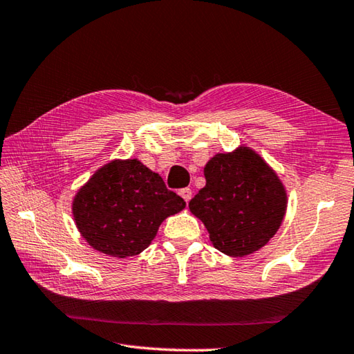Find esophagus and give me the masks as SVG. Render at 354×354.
Returning <instances> with one entry per match:
<instances>
[{
    "label": "esophagus",
    "instance_id": "1",
    "mask_svg": "<svg viewBox=\"0 0 354 354\" xmlns=\"http://www.w3.org/2000/svg\"><path fill=\"white\" fill-rule=\"evenodd\" d=\"M179 194H180V197H183L185 202H188V201L192 199V190H190V188H180Z\"/></svg>",
    "mask_w": 354,
    "mask_h": 354
}]
</instances>
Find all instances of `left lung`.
Segmentation results:
<instances>
[{
	"label": "left lung",
	"mask_w": 354,
	"mask_h": 354,
	"mask_svg": "<svg viewBox=\"0 0 354 354\" xmlns=\"http://www.w3.org/2000/svg\"><path fill=\"white\" fill-rule=\"evenodd\" d=\"M207 185L188 203L214 248L244 257L266 245L281 226L286 193L277 175L249 147L217 153L205 166Z\"/></svg>",
	"instance_id": "8db88e82"
}]
</instances>
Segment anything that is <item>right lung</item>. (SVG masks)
<instances>
[{"mask_svg": "<svg viewBox=\"0 0 354 354\" xmlns=\"http://www.w3.org/2000/svg\"><path fill=\"white\" fill-rule=\"evenodd\" d=\"M185 208L161 176L138 160L105 164L72 203L78 231L93 249L116 258L142 253L164 218Z\"/></svg>", "mask_w": 354, "mask_h": 354, "instance_id": "add662e5", "label": "right lung"}]
</instances>
